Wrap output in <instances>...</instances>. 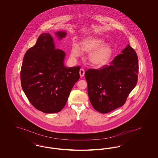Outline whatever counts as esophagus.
I'll use <instances>...</instances> for the list:
<instances>
[{
  "mask_svg": "<svg viewBox=\"0 0 158 158\" xmlns=\"http://www.w3.org/2000/svg\"><path fill=\"white\" fill-rule=\"evenodd\" d=\"M85 70L83 69V68H81V69H80V71H79V73H80V76L81 77H84V75H85Z\"/></svg>",
  "mask_w": 158,
  "mask_h": 158,
  "instance_id": "esophagus-1",
  "label": "esophagus"
}]
</instances>
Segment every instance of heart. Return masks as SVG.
I'll use <instances>...</instances> for the list:
<instances>
[{
  "label": "heart",
  "mask_w": 158,
  "mask_h": 158,
  "mask_svg": "<svg viewBox=\"0 0 158 158\" xmlns=\"http://www.w3.org/2000/svg\"><path fill=\"white\" fill-rule=\"evenodd\" d=\"M104 40L99 37L88 36L83 39L80 47L73 44L71 49L72 57L81 56V52L89 53V62L91 65L101 67L105 65L109 61L113 53V48L108 44H103Z\"/></svg>",
  "instance_id": "b5f03b06"
}]
</instances>
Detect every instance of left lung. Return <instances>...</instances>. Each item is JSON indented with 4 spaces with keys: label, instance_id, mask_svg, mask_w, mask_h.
Returning a JSON list of instances; mask_svg holds the SVG:
<instances>
[{
    "label": "left lung",
    "instance_id": "1",
    "mask_svg": "<svg viewBox=\"0 0 158 158\" xmlns=\"http://www.w3.org/2000/svg\"><path fill=\"white\" fill-rule=\"evenodd\" d=\"M138 73V57L129 44L110 65L100 69H89L85 76L93 107L101 114H106L122 106L136 86Z\"/></svg>",
    "mask_w": 158,
    "mask_h": 158
}]
</instances>
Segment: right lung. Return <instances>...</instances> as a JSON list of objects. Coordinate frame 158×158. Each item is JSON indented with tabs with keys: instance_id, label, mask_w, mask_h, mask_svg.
I'll list each match as a JSON object with an SVG mask.
<instances>
[{
	"instance_id": "right-lung-1",
	"label": "right lung",
	"mask_w": 158,
	"mask_h": 158,
	"mask_svg": "<svg viewBox=\"0 0 158 158\" xmlns=\"http://www.w3.org/2000/svg\"><path fill=\"white\" fill-rule=\"evenodd\" d=\"M59 40L67 33H55ZM65 53L56 49L53 37L48 33L39 36L36 43L25 53L21 69V83L29 102L46 114L62 110L73 86L80 78V66L64 65Z\"/></svg>"
}]
</instances>
